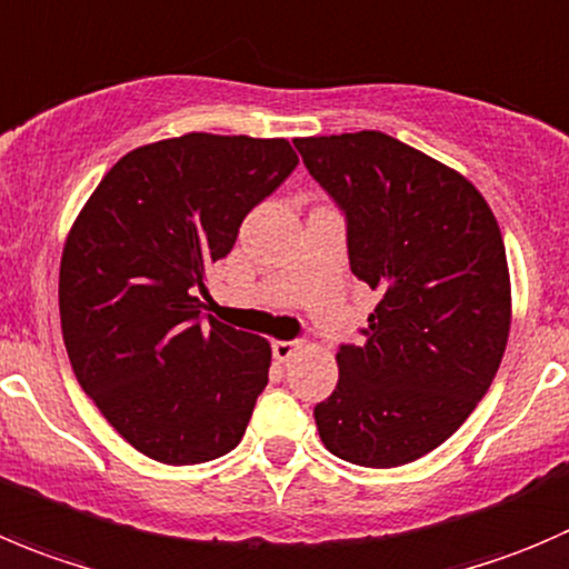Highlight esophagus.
<instances>
[{"label": "esophagus", "mask_w": 569, "mask_h": 569, "mask_svg": "<svg viewBox=\"0 0 569 569\" xmlns=\"http://www.w3.org/2000/svg\"><path fill=\"white\" fill-rule=\"evenodd\" d=\"M300 350V341H272V356L278 361H289L291 356H297Z\"/></svg>", "instance_id": "34e87169"}]
</instances>
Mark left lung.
<instances>
[{
	"label": "left lung",
	"instance_id": "left-lung-1",
	"mask_svg": "<svg viewBox=\"0 0 569 569\" xmlns=\"http://www.w3.org/2000/svg\"><path fill=\"white\" fill-rule=\"evenodd\" d=\"M347 213L350 269L378 295L367 341L336 352L313 408L322 445L358 467H400L453 437L503 361L511 278L481 191L378 130L295 138Z\"/></svg>",
	"mask_w": 569,
	"mask_h": 569
}]
</instances>
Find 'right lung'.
<instances>
[{
  "instance_id": "right-lung-1",
  "label": "right lung",
  "mask_w": 569,
  "mask_h": 569,
  "mask_svg": "<svg viewBox=\"0 0 569 569\" xmlns=\"http://www.w3.org/2000/svg\"><path fill=\"white\" fill-rule=\"evenodd\" d=\"M295 167L286 138L186 132L119 158L77 213L58 283L66 352L138 453L202 465L244 437L272 347L202 317L200 291Z\"/></svg>"
}]
</instances>
